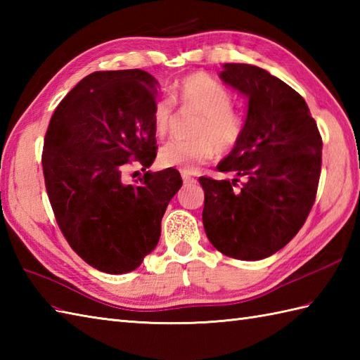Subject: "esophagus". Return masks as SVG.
Here are the masks:
<instances>
[{"mask_svg": "<svg viewBox=\"0 0 360 360\" xmlns=\"http://www.w3.org/2000/svg\"><path fill=\"white\" fill-rule=\"evenodd\" d=\"M182 181H184V184H195L196 182V179L190 173H182Z\"/></svg>", "mask_w": 360, "mask_h": 360, "instance_id": "esophagus-1", "label": "esophagus"}]
</instances>
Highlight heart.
Instances as JSON below:
<instances>
[{
	"mask_svg": "<svg viewBox=\"0 0 360 360\" xmlns=\"http://www.w3.org/2000/svg\"><path fill=\"white\" fill-rule=\"evenodd\" d=\"M174 98L184 110L200 114L195 127V141L167 142L159 151V162L165 168H178L195 173L219 153H229L240 142L244 122L232 110L229 89L207 74H190L174 86ZM174 103L170 98H159L153 106V124L158 136L164 137L173 127Z\"/></svg>",
	"mask_w": 360,
	"mask_h": 360,
	"instance_id": "heart-1",
	"label": "heart"
}]
</instances>
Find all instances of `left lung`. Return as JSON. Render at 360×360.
<instances>
[{
  "mask_svg": "<svg viewBox=\"0 0 360 360\" xmlns=\"http://www.w3.org/2000/svg\"><path fill=\"white\" fill-rule=\"evenodd\" d=\"M219 79L248 98L240 142L217 165L236 178H200L202 224L213 248L244 262L274 255L294 238L314 204L322 137L304 98L262 68L224 63ZM245 179L240 191L233 187Z\"/></svg>",
  "mask_w": 360,
  "mask_h": 360,
  "instance_id": "obj_1",
  "label": "left lung"
}]
</instances>
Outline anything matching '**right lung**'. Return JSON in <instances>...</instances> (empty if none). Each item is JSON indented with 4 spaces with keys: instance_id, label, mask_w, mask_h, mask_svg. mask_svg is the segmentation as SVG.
I'll list each match as a JSON object with an SVG mask.
<instances>
[{
    "instance_id": "1",
    "label": "right lung",
    "mask_w": 360,
    "mask_h": 360,
    "mask_svg": "<svg viewBox=\"0 0 360 360\" xmlns=\"http://www.w3.org/2000/svg\"><path fill=\"white\" fill-rule=\"evenodd\" d=\"M159 83L142 70L86 75L53 111L44 137L46 190L70 246L97 271H134L158 246L160 221L178 193V170L146 172L156 158L153 106Z\"/></svg>"
}]
</instances>
